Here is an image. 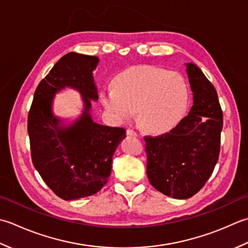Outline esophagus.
<instances>
[{"mask_svg": "<svg viewBox=\"0 0 248 248\" xmlns=\"http://www.w3.org/2000/svg\"><path fill=\"white\" fill-rule=\"evenodd\" d=\"M126 134H127L128 136H134V137H138V134L137 133H136V131L135 130H133V129H127V130H126Z\"/></svg>", "mask_w": 248, "mask_h": 248, "instance_id": "34e87169", "label": "esophagus"}]
</instances>
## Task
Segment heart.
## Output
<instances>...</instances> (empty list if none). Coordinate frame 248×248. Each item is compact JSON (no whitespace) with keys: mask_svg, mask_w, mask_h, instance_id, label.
Returning a JSON list of instances; mask_svg holds the SVG:
<instances>
[{"mask_svg":"<svg viewBox=\"0 0 248 248\" xmlns=\"http://www.w3.org/2000/svg\"><path fill=\"white\" fill-rule=\"evenodd\" d=\"M189 91L178 73L152 66L130 68L100 92L104 108L115 122H124L138 112L146 130L161 133L179 122L188 104Z\"/></svg>","mask_w":248,"mask_h":248,"instance_id":"1","label":"heart"}]
</instances>
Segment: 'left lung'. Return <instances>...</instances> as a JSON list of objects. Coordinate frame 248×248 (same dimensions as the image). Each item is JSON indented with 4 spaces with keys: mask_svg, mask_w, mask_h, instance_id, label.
Returning <instances> with one entry per match:
<instances>
[{
    "mask_svg": "<svg viewBox=\"0 0 248 248\" xmlns=\"http://www.w3.org/2000/svg\"><path fill=\"white\" fill-rule=\"evenodd\" d=\"M185 65L193 91L188 114L169 133L144 137L150 183L174 199L193 197L213 173L223 128V111L213 84L196 64Z\"/></svg>",
    "mask_w": 248,
    "mask_h": 248,
    "instance_id": "obj_1",
    "label": "left lung"
}]
</instances>
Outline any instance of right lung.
<instances>
[{"label": "right lung", "instance_id": "add662e5", "mask_svg": "<svg viewBox=\"0 0 248 248\" xmlns=\"http://www.w3.org/2000/svg\"><path fill=\"white\" fill-rule=\"evenodd\" d=\"M99 59L69 52L61 58L35 91L28 133L33 165L48 187L64 200L92 196L111 173L112 157L125 129L94 122L92 100L98 99L93 72ZM66 87L78 90L83 113L73 123L53 113L55 94Z\"/></svg>", "mask_w": 248, "mask_h": 248}]
</instances>
